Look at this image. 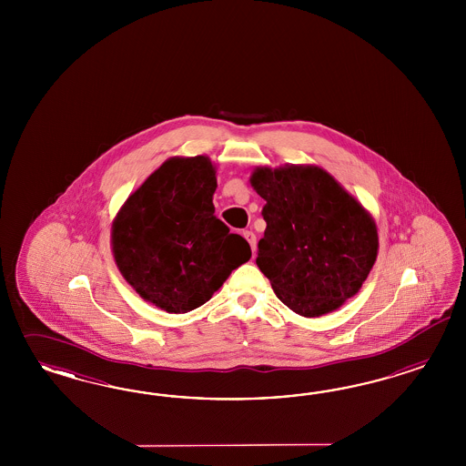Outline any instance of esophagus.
<instances>
[{"instance_id":"34e87169","label":"esophagus","mask_w":466,"mask_h":466,"mask_svg":"<svg viewBox=\"0 0 466 466\" xmlns=\"http://www.w3.org/2000/svg\"><path fill=\"white\" fill-rule=\"evenodd\" d=\"M242 236H244V239L249 242L253 254H256V236H254V232H251V230H244V232H242Z\"/></svg>"}]
</instances>
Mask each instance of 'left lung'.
I'll use <instances>...</instances> for the list:
<instances>
[{
	"label": "left lung",
	"instance_id": "8db88e82",
	"mask_svg": "<svg viewBox=\"0 0 466 466\" xmlns=\"http://www.w3.org/2000/svg\"><path fill=\"white\" fill-rule=\"evenodd\" d=\"M251 184L267 201L256 265L283 304L316 318L355 296L378 256L364 207L316 166L259 167Z\"/></svg>",
	"mask_w": 466,
	"mask_h": 466
}]
</instances>
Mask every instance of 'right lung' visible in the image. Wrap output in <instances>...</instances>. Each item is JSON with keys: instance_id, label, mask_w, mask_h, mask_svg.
<instances>
[{"instance_id": "right-lung-1", "label": "right lung", "mask_w": 466, "mask_h": 466, "mask_svg": "<svg viewBox=\"0 0 466 466\" xmlns=\"http://www.w3.org/2000/svg\"><path fill=\"white\" fill-rule=\"evenodd\" d=\"M215 189L207 157L169 158L127 198L114 220L117 268L160 309H197L251 258L248 240L215 217Z\"/></svg>"}]
</instances>
